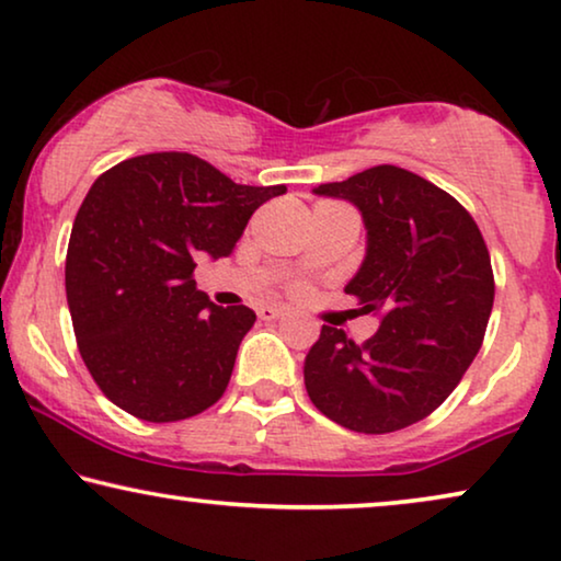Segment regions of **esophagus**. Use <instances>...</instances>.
<instances>
[{
    "label": "esophagus",
    "instance_id": "obj_1",
    "mask_svg": "<svg viewBox=\"0 0 561 561\" xmlns=\"http://www.w3.org/2000/svg\"><path fill=\"white\" fill-rule=\"evenodd\" d=\"M284 312H287V310H284V307L266 305V307H259V312H256V314H259V318H262V320H279Z\"/></svg>",
    "mask_w": 561,
    "mask_h": 561
}]
</instances>
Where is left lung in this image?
Here are the masks:
<instances>
[{
    "label": "left lung",
    "mask_w": 561,
    "mask_h": 561,
    "mask_svg": "<svg viewBox=\"0 0 561 561\" xmlns=\"http://www.w3.org/2000/svg\"><path fill=\"white\" fill-rule=\"evenodd\" d=\"M312 193L360 210L366 256L345 291L381 325L363 345L322 325L305 389L345 430H404L453 393L483 345L495 295L483 233L453 195L393 164Z\"/></svg>",
    "instance_id": "1"
}]
</instances>
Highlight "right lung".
<instances>
[{"mask_svg":"<svg viewBox=\"0 0 561 561\" xmlns=\"http://www.w3.org/2000/svg\"><path fill=\"white\" fill-rule=\"evenodd\" d=\"M284 185H236L187 152L106 170L76 213L66 295L78 351L108 401L145 422L216 404L256 314L195 287L201 256H228L259 205Z\"/></svg>","mask_w":561,"mask_h":561,"instance_id":"add662e5","label":"right lung"}]
</instances>
